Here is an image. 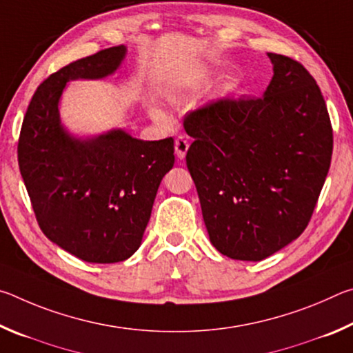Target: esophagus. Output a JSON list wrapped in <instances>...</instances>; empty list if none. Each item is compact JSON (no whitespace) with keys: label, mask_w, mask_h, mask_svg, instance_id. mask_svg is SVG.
Returning a JSON list of instances; mask_svg holds the SVG:
<instances>
[{"label":"esophagus","mask_w":353,"mask_h":353,"mask_svg":"<svg viewBox=\"0 0 353 353\" xmlns=\"http://www.w3.org/2000/svg\"><path fill=\"white\" fill-rule=\"evenodd\" d=\"M188 140L185 139V137H177L176 141H174V149H176V155L177 159H185V155H187L188 151Z\"/></svg>","instance_id":"1"}]
</instances>
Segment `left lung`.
<instances>
[{
  "label": "left lung",
  "instance_id": "left-lung-1",
  "mask_svg": "<svg viewBox=\"0 0 353 353\" xmlns=\"http://www.w3.org/2000/svg\"><path fill=\"white\" fill-rule=\"evenodd\" d=\"M261 98L208 101L183 118L187 166L208 236L221 254L260 261L302 234L332 162L333 130L313 76L268 52Z\"/></svg>",
  "mask_w": 353,
  "mask_h": 353
}]
</instances>
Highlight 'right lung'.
Masks as SVG:
<instances>
[{"label":"right lung","instance_id":"right-lung-1","mask_svg":"<svg viewBox=\"0 0 353 353\" xmlns=\"http://www.w3.org/2000/svg\"><path fill=\"white\" fill-rule=\"evenodd\" d=\"M126 56L123 45L71 62L40 83L23 119L19 166L35 218L59 248L88 263H117L140 248L174 140L143 141L124 130L73 139L59 99L68 81L101 79Z\"/></svg>","mask_w":353,"mask_h":353}]
</instances>
